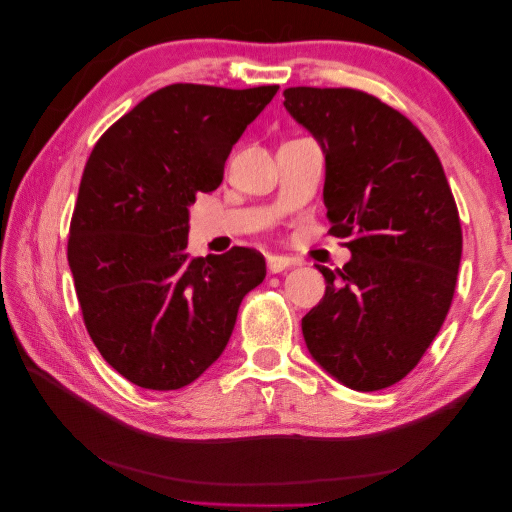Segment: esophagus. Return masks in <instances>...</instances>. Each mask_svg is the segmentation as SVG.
<instances>
[{
  "label": "esophagus",
  "instance_id": "1",
  "mask_svg": "<svg viewBox=\"0 0 512 512\" xmlns=\"http://www.w3.org/2000/svg\"><path fill=\"white\" fill-rule=\"evenodd\" d=\"M292 267V260L286 256H267V269L271 273H282Z\"/></svg>",
  "mask_w": 512,
  "mask_h": 512
}]
</instances>
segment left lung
Instances as JSON below:
<instances>
[{"instance_id": "8db88e82", "label": "left lung", "mask_w": 512, "mask_h": 512, "mask_svg": "<svg viewBox=\"0 0 512 512\" xmlns=\"http://www.w3.org/2000/svg\"><path fill=\"white\" fill-rule=\"evenodd\" d=\"M284 106L324 151L331 235L344 269L318 267L322 301L301 329L309 354L354 391L406 378L438 335L461 262V224L438 153L414 123L359 89L288 87Z\"/></svg>"}]
</instances>
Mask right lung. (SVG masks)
I'll list each match as a JSON object with an SVG mask.
<instances>
[{
    "mask_svg": "<svg viewBox=\"0 0 512 512\" xmlns=\"http://www.w3.org/2000/svg\"><path fill=\"white\" fill-rule=\"evenodd\" d=\"M277 85L175 83L108 128L85 164L68 265L104 361L136 386L175 391L220 359L243 297L267 275L250 247L190 258V207L213 192Z\"/></svg>",
    "mask_w": 512,
    "mask_h": 512,
    "instance_id": "1",
    "label": "right lung"
}]
</instances>
